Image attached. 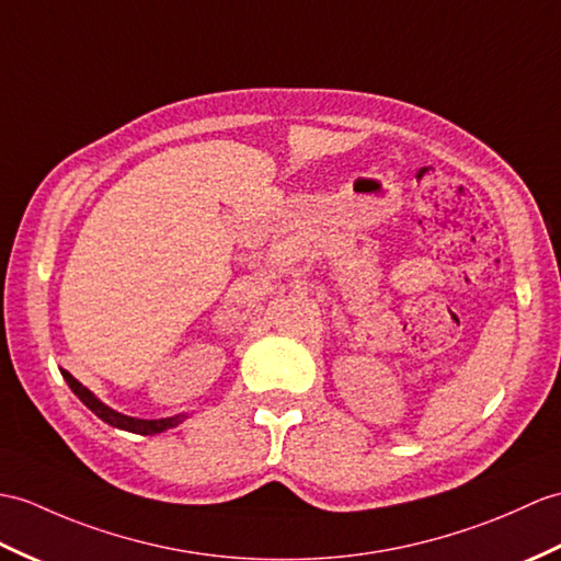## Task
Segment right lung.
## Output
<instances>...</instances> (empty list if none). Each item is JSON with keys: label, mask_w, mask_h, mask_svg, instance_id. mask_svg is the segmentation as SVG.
Returning a JSON list of instances; mask_svg holds the SVG:
<instances>
[{"label": "right lung", "mask_w": 561, "mask_h": 561, "mask_svg": "<svg viewBox=\"0 0 561 561\" xmlns=\"http://www.w3.org/2000/svg\"><path fill=\"white\" fill-rule=\"evenodd\" d=\"M64 380H67V385L71 387V392L81 399L85 407L93 411L100 421H104L112 427H119V430H126V433H136V435H160L164 433V430L169 427H176L179 423L186 421V415H172V419H160V421H142V419H134V415H124L119 411L110 409L107 403H102L93 392H90L88 387H83L81 382L76 380V377L67 370H61Z\"/></svg>", "instance_id": "obj_1"}]
</instances>
